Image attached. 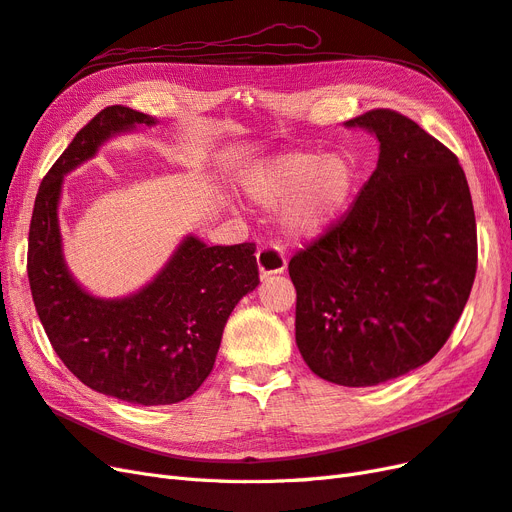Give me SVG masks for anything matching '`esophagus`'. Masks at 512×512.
<instances>
[{"label": "esophagus", "mask_w": 512, "mask_h": 512, "mask_svg": "<svg viewBox=\"0 0 512 512\" xmlns=\"http://www.w3.org/2000/svg\"><path fill=\"white\" fill-rule=\"evenodd\" d=\"M256 260H258L260 277L284 273V269H286V256L282 252V247H277V245H269V243L262 245L256 252Z\"/></svg>", "instance_id": "esophagus-1"}]
</instances>
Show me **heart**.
Here are the masks:
<instances>
[{"label": "heart", "instance_id": "heart-1", "mask_svg": "<svg viewBox=\"0 0 512 512\" xmlns=\"http://www.w3.org/2000/svg\"><path fill=\"white\" fill-rule=\"evenodd\" d=\"M356 164L346 151L320 156L294 151L254 164L243 175V192L258 207L282 203L280 222L290 237H314L346 207L354 192Z\"/></svg>", "mask_w": 512, "mask_h": 512}]
</instances>
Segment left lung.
Returning a JSON list of instances; mask_svg holds the SVG:
<instances>
[{
    "label": "left lung",
    "mask_w": 512,
    "mask_h": 512,
    "mask_svg": "<svg viewBox=\"0 0 512 512\" xmlns=\"http://www.w3.org/2000/svg\"><path fill=\"white\" fill-rule=\"evenodd\" d=\"M380 141L354 205L288 262L294 337L307 367L374 386L431 361L451 337L476 275V220L455 153L391 108L346 121Z\"/></svg>",
    "instance_id": "8db88e82"
}]
</instances>
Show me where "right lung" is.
I'll list each match as a JSON object with an SVG mask.
<instances>
[{"label":"right lung","mask_w":512,"mask_h":512,"mask_svg":"<svg viewBox=\"0 0 512 512\" xmlns=\"http://www.w3.org/2000/svg\"><path fill=\"white\" fill-rule=\"evenodd\" d=\"M141 123L156 119L106 106L51 166L29 224L27 277L44 333L76 378L128 404L166 406L207 380L230 312L260 280L254 243L207 247L196 237H185L156 280L132 297L98 299L72 280L57 224L61 181L106 138Z\"/></svg>","instance_id":"obj_1"}]
</instances>
